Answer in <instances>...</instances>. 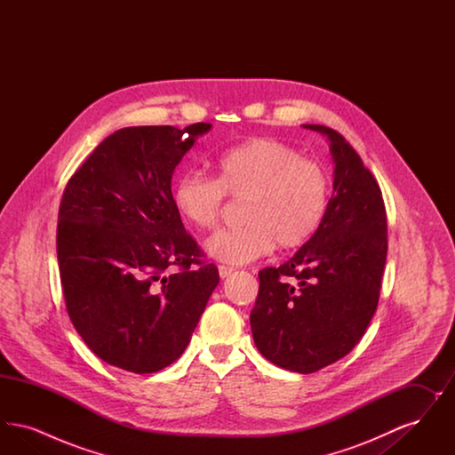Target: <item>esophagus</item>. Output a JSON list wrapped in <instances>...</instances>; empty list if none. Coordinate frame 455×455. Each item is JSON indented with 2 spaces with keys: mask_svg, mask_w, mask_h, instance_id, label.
<instances>
[{
  "mask_svg": "<svg viewBox=\"0 0 455 455\" xmlns=\"http://www.w3.org/2000/svg\"><path fill=\"white\" fill-rule=\"evenodd\" d=\"M235 269L234 267H230V266H218V273H220V278H228L232 273H234Z\"/></svg>",
  "mask_w": 455,
  "mask_h": 455,
  "instance_id": "esophagus-1",
  "label": "esophagus"
}]
</instances>
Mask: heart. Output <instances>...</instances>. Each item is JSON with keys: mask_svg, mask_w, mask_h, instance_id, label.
I'll return each mask as SVG.
<instances>
[{"mask_svg": "<svg viewBox=\"0 0 455 455\" xmlns=\"http://www.w3.org/2000/svg\"><path fill=\"white\" fill-rule=\"evenodd\" d=\"M227 196L245 201L243 225L206 238L204 251L225 264H245L275 245L288 251L310 240L327 212L329 179L317 162L293 147L256 138L220 153L217 179L188 171L173 182V206L196 230L217 227Z\"/></svg>", "mask_w": 455, "mask_h": 455, "instance_id": "heart-1", "label": "heart"}]
</instances>
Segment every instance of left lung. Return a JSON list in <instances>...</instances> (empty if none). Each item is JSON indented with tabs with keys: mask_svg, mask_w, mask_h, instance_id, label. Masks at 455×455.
I'll return each mask as SVG.
<instances>
[{
	"mask_svg": "<svg viewBox=\"0 0 455 455\" xmlns=\"http://www.w3.org/2000/svg\"><path fill=\"white\" fill-rule=\"evenodd\" d=\"M303 128L329 140L332 197L299 252L259 271L251 329L266 360L312 373L347 356L367 331L387 258V217L375 177L347 140L321 124Z\"/></svg>",
	"mask_w": 455,
	"mask_h": 455,
	"instance_id": "8db88e82",
	"label": "left lung"
}]
</instances>
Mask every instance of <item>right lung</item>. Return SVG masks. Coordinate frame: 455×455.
<instances>
[{
    "label": "right lung",
    "mask_w": 455,
    "mask_h": 455,
    "mask_svg": "<svg viewBox=\"0 0 455 455\" xmlns=\"http://www.w3.org/2000/svg\"><path fill=\"white\" fill-rule=\"evenodd\" d=\"M210 130L196 123L116 131L66 184L56 235L66 310L112 367H169L220 282L217 266L199 259L171 189L175 167Z\"/></svg>",
    "instance_id": "right-lung-1"
}]
</instances>
